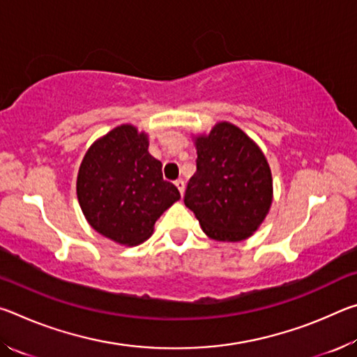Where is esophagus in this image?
<instances>
[{
  "instance_id": "esophagus-1",
  "label": "esophagus",
  "mask_w": 357,
  "mask_h": 357,
  "mask_svg": "<svg viewBox=\"0 0 357 357\" xmlns=\"http://www.w3.org/2000/svg\"><path fill=\"white\" fill-rule=\"evenodd\" d=\"M174 184H176V187H178V190H179L181 195H183V193H184V189H185V183H184V179H183V178H179V179L174 181Z\"/></svg>"
}]
</instances>
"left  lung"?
Instances as JSON below:
<instances>
[{
    "label": "left lung",
    "instance_id": "left-lung-1",
    "mask_svg": "<svg viewBox=\"0 0 357 357\" xmlns=\"http://www.w3.org/2000/svg\"><path fill=\"white\" fill-rule=\"evenodd\" d=\"M197 172L184 203L209 238L238 243L249 238L273 203V176L266 157L243 130L220 123L197 138Z\"/></svg>",
    "mask_w": 357,
    "mask_h": 357
}]
</instances>
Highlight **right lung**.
Returning <instances> with one entry per match:
<instances>
[{"label":"right lung","instance_id":"right-lung-1","mask_svg":"<svg viewBox=\"0 0 357 357\" xmlns=\"http://www.w3.org/2000/svg\"><path fill=\"white\" fill-rule=\"evenodd\" d=\"M77 197L89 225L126 245L148 239L155 220L181 198L162 178V162L148 153L146 135L132 126L113 129L88 149Z\"/></svg>","mask_w":357,"mask_h":357}]
</instances>
